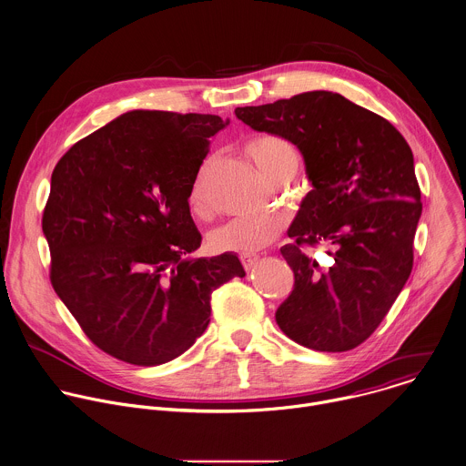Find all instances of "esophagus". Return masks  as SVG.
<instances>
[{
  "label": "esophagus",
  "mask_w": 466,
  "mask_h": 466,
  "mask_svg": "<svg viewBox=\"0 0 466 466\" xmlns=\"http://www.w3.org/2000/svg\"><path fill=\"white\" fill-rule=\"evenodd\" d=\"M241 263L245 270H252L258 265V256H241Z\"/></svg>",
  "instance_id": "1"
}]
</instances>
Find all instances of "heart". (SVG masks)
I'll list each match as a JSON object with an SVG mask.
<instances>
[{"instance_id": "1", "label": "heart", "mask_w": 466, "mask_h": 466, "mask_svg": "<svg viewBox=\"0 0 466 466\" xmlns=\"http://www.w3.org/2000/svg\"><path fill=\"white\" fill-rule=\"evenodd\" d=\"M245 152L256 163L261 174L274 183L283 176H296L299 167V154L296 147L289 139L276 134H261L250 137L245 143ZM190 207L194 210H203L205 207L203 174H199L192 183ZM283 227V218L276 214L236 218L214 228L208 236V245L216 252L250 256L276 241Z\"/></svg>"}]
</instances>
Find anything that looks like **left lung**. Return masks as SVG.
Here are the masks:
<instances>
[{
  "label": "left lung",
  "mask_w": 466,
  "mask_h": 466,
  "mask_svg": "<svg viewBox=\"0 0 466 466\" xmlns=\"http://www.w3.org/2000/svg\"><path fill=\"white\" fill-rule=\"evenodd\" d=\"M236 116L281 136L303 154L312 190L281 248L294 290L276 312L279 329L319 352H347L369 339L414 265L421 190L414 156L385 117L341 94L314 90ZM327 242L335 265L321 269L303 246Z\"/></svg>",
  "instance_id": "8db88e82"
}]
</instances>
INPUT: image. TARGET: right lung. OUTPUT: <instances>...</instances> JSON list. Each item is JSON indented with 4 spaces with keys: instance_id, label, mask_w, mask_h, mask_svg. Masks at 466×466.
<instances>
[{
    "instance_id": "right-lung-1",
    "label": "right lung",
    "mask_w": 466,
    "mask_h": 466,
    "mask_svg": "<svg viewBox=\"0 0 466 466\" xmlns=\"http://www.w3.org/2000/svg\"><path fill=\"white\" fill-rule=\"evenodd\" d=\"M212 114L127 112L57 161L43 210L50 283L108 356L154 367L187 352L210 323V296L245 270L236 254L188 258L201 245L188 198Z\"/></svg>"
}]
</instances>
